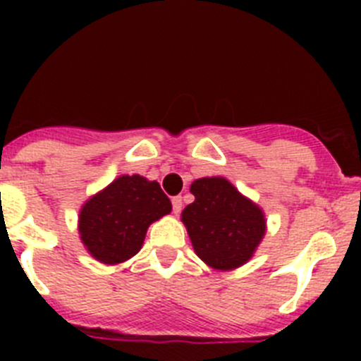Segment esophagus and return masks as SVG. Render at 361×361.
Listing matches in <instances>:
<instances>
[{"mask_svg":"<svg viewBox=\"0 0 361 361\" xmlns=\"http://www.w3.org/2000/svg\"><path fill=\"white\" fill-rule=\"evenodd\" d=\"M171 206H173L175 215H178V213L183 212V197H173L171 199Z\"/></svg>","mask_w":361,"mask_h":361,"instance_id":"34e87169","label":"esophagus"}]
</instances>
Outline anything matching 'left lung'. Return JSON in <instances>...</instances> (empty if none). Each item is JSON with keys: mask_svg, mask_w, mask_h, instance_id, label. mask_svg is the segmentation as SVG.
<instances>
[{"mask_svg": "<svg viewBox=\"0 0 361 361\" xmlns=\"http://www.w3.org/2000/svg\"><path fill=\"white\" fill-rule=\"evenodd\" d=\"M195 200L183 212L197 257L213 269L240 267L253 257L266 233V216L224 177L197 178Z\"/></svg>", "mask_w": 361, "mask_h": 361, "instance_id": "left-lung-1", "label": "left lung"}]
</instances>
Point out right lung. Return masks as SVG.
<instances>
[{
  "mask_svg": "<svg viewBox=\"0 0 361 361\" xmlns=\"http://www.w3.org/2000/svg\"><path fill=\"white\" fill-rule=\"evenodd\" d=\"M171 212L159 183L141 175H121L79 212V235L86 251L114 266L139 253L149 224Z\"/></svg>",
  "mask_w": 361,
  "mask_h": 361,
  "instance_id": "right-lung-1",
  "label": "right lung"
}]
</instances>
